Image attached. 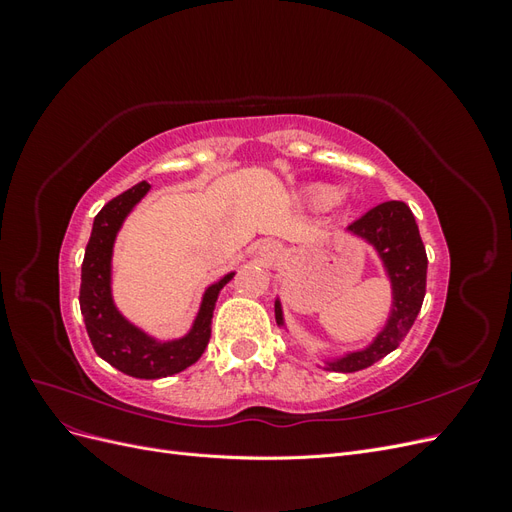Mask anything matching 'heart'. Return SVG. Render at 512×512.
<instances>
[{
  "label": "heart",
  "mask_w": 512,
  "mask_h": 512,
  "mask_svg": "<svg viewBox=\"0 0 512 512\" xmlns=\"http://www.w3.org/2000/svg\"><path fill=\"white\" fill-rule=\"evenodd\" d=\"M337 198H339L337 190L335 188H327V185H320V188H316L312 192V200H314L318 207H329V205L335 203Z\"/></svg>",
  "instance_id": "heart-1"
}]
</instances>
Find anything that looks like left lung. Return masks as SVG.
Masks as SVG:
<instances>
[{
  "label": "left lung",
  "mask_w": 512,
  "mask_h": 512,
  "mask_svg": "<svg viewBox=\"0 0 512 512\" xmlns=\"http://www.w3.org/2000/svg\"><path fill=\"white\" fill-rule=\"evenodd\" d=\"M348 232L376 250L384 273L391 282L393 301L389 318L369 346L324 361V369L342 371V374L374 365L404 342L418 312H421L427 284L425 245L406 203L386 200V203L369 209L363 218L352 222ZM275 320L280 327H286L280 299H275Z\"/></svg>",
  "instance_id": "left-lung-1"
}]
</instances>
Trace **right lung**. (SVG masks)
Listing matches in <instances>:
<instances>
[{"label":"right lung","mask_w":512,"mask_h":512,"mask_svg":"<svg viewBox=\"0 0 512 512\" xmlns=\"http://www.w3.org/2000/svg\"><path fill=\"white\" fill-rule=\"evenodd\" d=\"M149 190L147 181L136 183L134 188L108 200L96 215L81 267L79 303L91 346L100 359L132 378L158 380L179 374L203 356L211 337L215 301L220 290L235 277V271L226 273L205 290L192 327L183 337L162 342L123 316L113 301V247L123 222Z\"/></svg>","instance_id":"obj_1"}]
</instances>
